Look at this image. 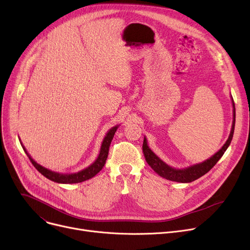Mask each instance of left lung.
Here are the masks:
<instances>
[{"label": "left lung", "instance_id": "8db88e82", "mask_svg": "<svg viewBox=\"0 0 250 250\" xmlns=\"http://www.w3.org/2000/svg\"><path fill=\"white\" fill-rule=\"evenodd\" d=\"M231 100H232V106H233V122H232V127H231L229 138L224 145H223V147L216 154H214L212 157H209L208 159L205 160L202 163L194 164L183 169H176L174 167H171L170 165L166 164L164 161H162L159 157L149 148L147 139L146 137H144V143H143L144 156H145L147 163L151 166V168L154 170V171L167 180L182 182V183L191 182L195 179L202 177L207 172H208L209 170H211L216 165V163L220 160L223 154L225 153L233 138L234 127H235V105H234L232 96H231Z\"/></svg>", "mask_w": 250, "mask_h": 250}]
</instances>
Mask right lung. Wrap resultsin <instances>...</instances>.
<instances>
[{
	"label": "right lung",
	"instance_id": "add662e5",
	"mask_svg": "<svg viewBox=\"0 0 250 250\" xmlns=\"http://www.w3.org/2000/svg\"><path fill=\"white\" fill-rule=\"evenodd\" d=\"M120 125H114L113 127H111L107 134L105 135L102 144H101V148L99 151V155L97 157V159L92 163L91 165H89L88 167L84 168L81 171H78L75 173H60V172H56V171H52V170H49L43 166H42L41 164L36 163L33 159L32 157L29 155V153L27 152V150L25 149V147L23 146V144L21 143V146L23 148V150L25 151L26 155L28 156L29 160L31 161V163L33 164V166L38 170L39 172H41L43 176H45L46 178H48L51 181H55L58 183H79V182H83L85 180H88L92 177H94L100 170L103 168L105 162H106L107 159V156H108V151H109V146H110V143L113 139V136L116 132V129L118 128Z\"/></svg>",
	"mask_w": 250,
	"mask_h": 250
}]
</instances>
